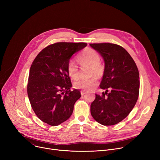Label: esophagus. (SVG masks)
Listing matches in <instances>:
<instances>
[{"label":"esophagus","mask_w":160,"mask_h":160,"mask_svg":"<svg viewBox=\"0 0 160 160\" xmlns=\"http://www.w3.org/2000/svg\"><path fill=\"white\" fill-rule=\"evenodd\" d=\"M80 93H81V95L83 96V95H85V94L87 93V92H86V91H80Z\"/></svg>","instance_id":"obj_1"}]
</instances>
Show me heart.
<instances>
[{"mask_svg": "<svg viewBox=\"0 0 160 160\" xmlns=\"http://www.w3.org/2000/svg\"><path fill=\"white\" fill-rule=\"evenodd\" d=\"M99 54L93 48H87L80 54L77 60L82 65H89L90 74L100 75L102 71V67L100 62ZM67 72L69 77L73 79H77L79 76V69L77 64L73 60H70L67 63ZM97 85V78L95 77L84 79L80 78L74 83V87L76 89L84 91H91Z\"/></svg>", "mask_w": 160, "mask_h": 160, "instance_id": "obj_1", "label": "heart"}]
</instances>
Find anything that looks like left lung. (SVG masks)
I'll list each match as a JSON object with an SVG mask.
<instances>
[{
	"instance_id": "left-lung-1",
	"label": "left lung",
	"mask_w": 160,
	"mask_h": 160,
	"mask_svg": "<svg viewBox=\"0 0 160 160\" xmlns=\"http://www.w3.org/2000/svg\"><path fill=\"white\" fill-rule=\"evenodd\" d=\"M104 60L105 68L100 88L102 95L95 94L91 104V114L98 123L114 125L127 117L136 104L139 92V74L130 54L120 45L93 43ZM111 89L107 93L108 89Z\"/></svg>"
}]
</instances>
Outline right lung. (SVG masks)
I'll list each match as a JSON object with an SVG mask.
<instances>
[{
    "instance_id": "add662e5",
    "label": "right lung",
    "mask_w": 160,
    "mask_h": 160,
    "mask_svg": "<svg viewBox=\"0 0 160 160\" xmlns=\"http://www.w3.org/2000/svg\"><path fill=\"white\" fill-rule=\"evenodd\" d=\"M86 46V43H56L43 48L33 61L27 93L32 110L41 121L56 127L72 115L81 93L78 89L71 90L67 63Z\"/></svg>"
}]
</instances>
